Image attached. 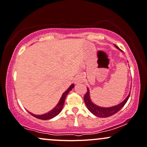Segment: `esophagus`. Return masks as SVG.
<instances>
[{"mask_svg":"<svg viewBox=\"0 0 147 147\" xmlns=\"http://www.w3.org/2000/svg\"><path fill=\"white\" fill-rule=\"evenodd\" d=\"M80 81H81V80H80Z\"/></svg>","mask_w":147,"mask_h":147,"instance_id":"34e87169","label":"esophagus"}]
</instances>
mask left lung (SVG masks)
<instances>
[{
	"label": "left lung",
	"mask_w": 147,
	"mask_h": 147,
	"mask_svg": "<svg viewBox=\"0 0 147 147\" xmlns=\"http://www.w3.org/2000/svg\"><path fill=\"white\" fill-rule=\"evenodd\" d=\"M115 47L120 50V49H119L118 46H115ZM129 95H130V94H128L127 98L122 103H119L118 105H116V106L109 108L101 107V106H98L97 105L94 104L93 102L92 101L90 98V95H89V89L87 88V92H86L85 95H84V101L88 110L90 111L92 113H93L94 115L98 117V118H108V117H110L111 115L118 113L125 106V104L127 103L128 98H129Z\"/></svg>",
	"instance_id": "obj_1"
}]
</instances>
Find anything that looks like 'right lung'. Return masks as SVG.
<instances>
[{
    "mask_svg": "<svg viewBox=\"0 0 147 147\" xmlns=\"http://www.w3.org/2000/svg\"><path fill=\"white\" fill-rule=\"evenodd\" d=\"M74 86H75V84H71V85L69 86V87L68 88V89H67V90H66L65 92L63 94V95H62V96H61V99H60L59 102H58V104L56 105V106L54 108L53 110H51V111H49V112L46 113L44 114V115H34V114L32 113H29H29L31 114V115H33L34 117H35V118H36L38 119H41V120H49V119H51V118H54V117H55L56 115H58V114L61 112L62 109H63V106H64L65 100L66 96H67V94H68L69 92H70L72 89H73Z\"/></svg>",
    "mask_w": 147,
    "mask_h": 147,
    "instance_id": "1",
    "label": "right lung"
}]
</instances>
